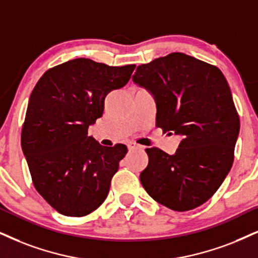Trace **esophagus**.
Wrapping results in <instances>:
<instances>
[{
  "label": "esophagus",
  "instance_id": "esophagus-1",
  "mask_svg": "<svg viewBox=\"0 0 258 258\" xmlns=\"http://www.w3.org/2000/svg\"><path fill=\"white\" fill-rule=\"evenodd\" d=\"M127 148H128V150H142L143 146L137 144L135 142H130L128 144H127Z\"/></svg>",
  "mask_w": 258,
  "mask_h": 258
}]
</instances>
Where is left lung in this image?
<instances>
[{
  "label": "left lung",
  "instance_id": "1",
  "mask_svg": "<svg viewBox=\"0 0 258 258\" xmlns=\"http://www.w3.org/2000/svg\"><path fill=\"white\" fill-rule=\"evenodd\" d=\"M133 82L151 91L157 126L183 136L174 155L146 149L140 182L153 200L172 211L194 210L213 197L234 159L239 116L216 65L172 52L137 67Z\"/></svg>",
  "mask_w": 258,
  "mask_h": 258
}]
</instances>
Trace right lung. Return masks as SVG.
<instances>
[{
    "label": "right lung",
    "instance_id": "obj_1",
    "mask_svg": "<svg viewBox=\"0 0 258 258\" xmlns=\"http://www.w3.org/2000/svg\"><path fill=\"white\" fill-rule=\"evenodd\" d=\"M135 68L77 58L48 69L32 91L22 151L37 191L63 216H87L108 195L127 148L102 146L88 127L102 116L107 94L125 86Z\"/></svg>",
    "mask_w": 258,
    "mask_h": 258
}]
</instances>
